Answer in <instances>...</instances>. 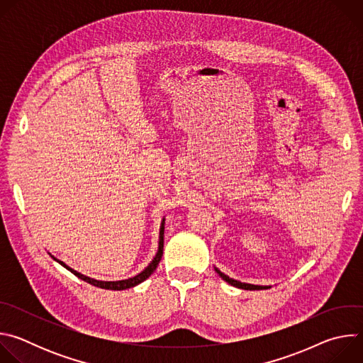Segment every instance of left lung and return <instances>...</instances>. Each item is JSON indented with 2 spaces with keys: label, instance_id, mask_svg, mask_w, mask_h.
<instances>
[{
  "label": "left lung",
  "instance_id": "left-lung-1",
  "mask_svg": "<svg viewBox=\"0 0 363 363\" xmlns=\"http://www.w3.org/2000/svg\"><path fill=\"white\" fill-rule=\"evenodd\" d=\"M216 272L220 274V277L223 280H225L228 284L234 286V287H238V289H244V290H266V289H270V286H255V284H248V283H241V281H237L234 279H230L228 276H225L224 273H221L218 269H216Z\"/></svg>",
  "mask_w": 363,
  "mask_h": 363
}]
</instances>
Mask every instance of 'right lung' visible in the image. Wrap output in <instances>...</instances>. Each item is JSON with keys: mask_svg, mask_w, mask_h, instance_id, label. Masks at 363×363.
Segmentation results:
<instances>
[{"mask_svg": "<svg viewBox=\"0 0 363 363\" xmlns=\"http://www.w3.org/2000/svg\"><path fill=\"white\" fill-rule=\"evenodd\" d=\"M164 224H165V220H162V224H161V231H160V247H158V252H157V255H155V258L153 260L149 263V266L143 270V272H140L139 274H136L135 277H130V279H128V280H119V281H100V280H94V279H90V277H86V276H83V274H80V273H77V272H74L73 269H70V267H67L63 262H59L57 258H55V260L57 262V263H60L63 267H66L69 272H72L74 276H77L79 279H82L83 281H86V283H89V284H91V286H96V287H100V289H106V290H126V289H130V287H135V286H138L139 283H142V281H145L155 270H157V267H158V264H160V262H161V258H162V254H164Z\"/></svg>", "mask_w": 363, "mask_h": 363, "instance_id": "add662e5", "label": "right lung"}]
</instances>
